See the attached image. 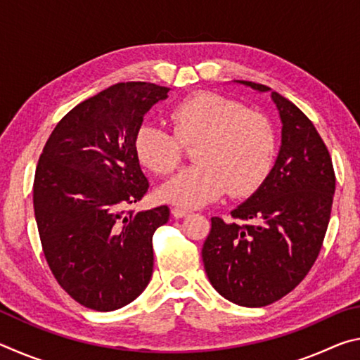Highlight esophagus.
Returning a JSON list of instances; mask_svg holds the SVG:
<instances>
[{
    "mask_svg": "<svg viewBox=\"0 0 360 360\" xmlns=\"http://www.w3.org/2000/svg\"><path fill=\"white\" fill-rule=\"evenodd\" d=\"M172 214H173L176 219H182V217H186V216L191 214V211L182 210V208H173V210H172Z\"/></svg>",
    "mask_w": 360,
    "mask_h": 360,
    "instance_id": "esophagus-1",
    "label": "esophagus"
}]
</instances>
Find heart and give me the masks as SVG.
<instances>
[{"label": "heart", "instance_id": "obj_1", "mask_svg": "<svg viewBox=\"0 0 360 360\" xmlns=\"http://www.w3.org/2000/svg\"><path fill=\"white\" fill-rule=\"evenodd\" d=\"M169 119L173 131L146 122L135 135L138 160L157 174L173 173L182 160V146L197 144L192 155L197 165L160 187L163 202L198 208L227 191L231 197H248L271 172L276 155L273 127L241 103L219 94H195L176 105Z\"/></svg>", "mask_w": 360, "mask_h": 360}]
</instances>
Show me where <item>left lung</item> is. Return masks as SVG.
<instances>
[{"label":"left lung","mask_w":360,"mask_h":360,"mask_svg":"<svg viewBox=\"0 0 360 360\" xmlns=\"http://www.w3.org/2000/svg\"><path fill=\"white\" fill-rule=\"evenodd\" d=\"M257 92L270 87L238 81ZM283 122L275 167L257 191L230 212L243 222L211 217L202 257L219 294L259 308L294 290L308 275L324 241L335 193L327 146L294 103L271 92Z\"/></svg>","instance_id":"left-lung-1"}]
</instances>
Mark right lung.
<instances>
[{
  "label": "right lung",
  "mask_w": 360,
  "mask_h": 360,
  "mask_svg": "<svg viewBox=\"0 0 360 360\" xmlns=\"http://www.w3.org/2000/svg\"><path fill=\"white\" fill-rule=\"evenodd\" d=\"M168 92L150 82L111 85L72 108L42 149L33 184L42 251L57 283L85 308L114 311L150 281L152 236L169 210H129L149 188L135 135Z\"/></svg>",
  "instance_id": "obj_1"
}]
</instances>
